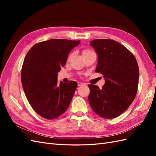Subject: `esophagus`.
Wrapping results in <instances>:
<instances>
[{"mask_svg": "<svg viewBox=\"0 0 156 156\" xmlns=\"http://www.w3.org/2000/svg\"><path fill=\"white\" fill-rule=\"evenodd\" d=\"M77 85H78L79 87H81V86H83V85H86V84H84V83H83L78 82V83H77Z\"/></svg>", "mask_w": 156, "mask_h": 156, "instance_id": "34e87169", "label": "esophagus"}]
</instances>
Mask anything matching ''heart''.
I'll return each mask as SVG.
<instances>
[{
  "mask_svg": "<svg viewBox=\"0 0 156 156\" xmlns=\"http://www.w3.org/2000/svg\"><path fill=\"white\" fill-rule=\"evenodd\" d=\"M92 53H93V52H92V51H91L90 50L88 49H83V52H82V53H83V56H85V55H88V54Z\"/></svg>",
  "mask_w": 156,
  "mask_h": 156,
  "instance_id": "1",
  "label": "heart"
}]
</instances>
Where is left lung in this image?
<instances>
[{
    "mask_svg": "<svg viewBox=\"0 0 156 156\" xmlns=\"http://www.w3.org/2000/svg\"><path fill=\"white\" fill-rule=\"evenodd\" d=\"M90 45L98 54L96 72L103 75L105 83L101 89L88 84V101L98 115L115 119L129 107L136 96L138 64L133 53L116 41L96 39Z\"/></svg>",
    "mask_w": 156,
    "mask_h": 156,
    "instance_id": "obj_1",
    "label": "left lung"
}]
</instances>
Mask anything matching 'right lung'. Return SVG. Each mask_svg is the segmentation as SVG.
Listing matches in <instances>:
<instances>
[{
	"mask_svg": "<svg viewBox=\"0 0 156 156\" xmlns=\"http://www.w3.org/2000/svg\"><path fill=\"white\" fill-rule=\"evenodd\" d=\"M79 40L51 39L37 43L28 52L21 77L28 101L37 114L53 120L66 111L77 83L58 82L57 73Z\"/></svg>",
	"mask_w": 156,
	"mask_h": 156,
	"instance_id": "add662e5",
	"label": "right lung"
}]
</instances>
